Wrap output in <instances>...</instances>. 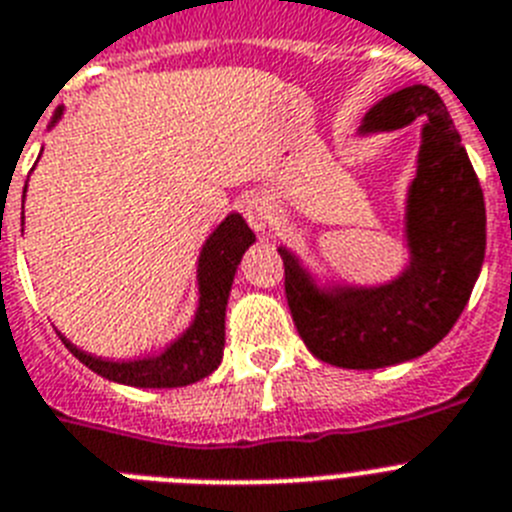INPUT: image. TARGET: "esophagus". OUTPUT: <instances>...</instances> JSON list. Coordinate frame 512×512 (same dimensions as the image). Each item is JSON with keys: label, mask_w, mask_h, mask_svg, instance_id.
<instances>
[{"label": "esophagus", "mask_w": 512, "mask_h": 512, "mask_svg": "<svg viewBox=\"0 0 512 512\" xmlns=\"http://www.w3.org/2000/svg\"><path fill=\"white\" fill-rule=\"evenodd\" d=\"M244 219L255 231L265 234V231L273 226V211H270V203L265 198H250L244 203Z\"/></svg>", "instance_id": "esophagus-1"}]
</instances>
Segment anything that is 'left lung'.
<instances>
[{
  "label": "left lung",
  "instance_id": "1",
  "mask_svg": "<svg viewBox=\"0 0 512 512\" xmlns=\"http://www.w3.org/2000/svg\"><path fill=\"white\" fill-rule=\"evenodd\" d=\"M422 115L404 237L410 262L381 286H319L288 247L286 299L311 355L340 368H384L428 353L461 317L487 244L484 195L438 92L412 84L376 102L358 133L397 131Z\"/></svg>",
  "mask_w": 512,
  "mask_h": 512
}]
</instances>
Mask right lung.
I'll return each mask as SVG.
<instances>
[{
	"label": "right lung",
	"mask_w": 512,
	"mask_h": 512,
	"mask_svg": "<svg viewBox=\"0 0 512 512\" xmlns=\"http://www.w3.org/2000/svg\"><path fill=\"white\" fill-rule=\"evenodd\" d=\"M59 118L61 110H56L51 126ZM252 242H255V234L239 213H229L213 229L198 257V309H195L193 322L162 353L133 358V361H105V358L79 350L59 332L61 340L74 353V358L115 384L139 386V389H175V386H188L206 379L224 358V319L229 291L237 265Z\"/></svg>",
	"instance_id": "right-lung-1"
}]
</instances>
